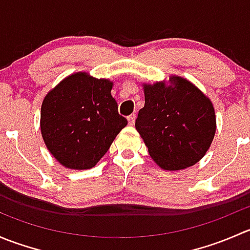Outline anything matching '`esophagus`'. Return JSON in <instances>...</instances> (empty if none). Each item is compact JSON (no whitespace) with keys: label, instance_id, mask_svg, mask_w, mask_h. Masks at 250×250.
Listing matches in <instances>:
<instances>
[{"label":"esophagus","instance_id":"1","mask_svg":"<svg viewBox=\"0 0 250 250\" xmlns=\"http://www.w3.org/2000/svg\"><path fill=\"white\" fill-rule=\"evenodd\" d=\"M128 125H133L135 123V115H130V116H128Z\"/></svg>","mask_w":250,"mask_h":250}]
</instances>
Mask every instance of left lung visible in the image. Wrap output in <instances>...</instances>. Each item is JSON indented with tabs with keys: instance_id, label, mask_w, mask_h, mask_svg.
<instances>
[{
	"instance_id": "obj_1",
	"label": "left lung",
	"mask_w": 250,
	"mask_h": 250,
	"mask_svg": "<svg viewBox=\"0 0 250 250\" xmlns=\"http://www.w3.org/2000/svg\"><path fill=\"white\" fill-rule=\"evenodd\" d=\"M145 106L135 129L151 158L165 170L196 165L210 147L216 130L213 103L193 83L170 76L169 83H143Z\"/></svg>"
}]
</instances>
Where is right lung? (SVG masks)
I'll use <instances>...</instances> for the list:
<instances>
[{"instance_id": "obj_1", "label": "right lung", "mask_w": 250, "mask_h": 250, "mask_svg": "<svg viewBox=\"0 0 250 250\" xmlns=\"http://www.w3.org/2000/svg\"><path fill=\"white\" fill-rule=\"evenodd\" d=\"M113 82L75 72L50 89L41 106L48 151L69 169H90L107 152L127 120L111 95Z\"/></svg>"}]
</instances>
